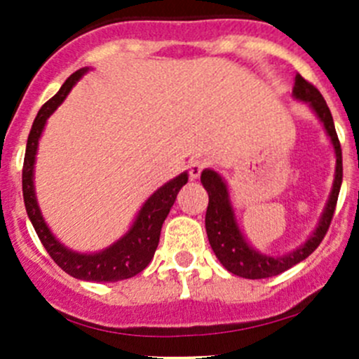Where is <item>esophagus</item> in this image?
<instances>
[{"label":"esophagus","mask_w":359,"mask_h":359,"mask_svg":"<svg viewBox=\"0 0 359 359\" xmlns=\"http://www.w3.org/2000/svg\"><path fill=\"white\" fill-rule=\"evenodd\" d=\"M206 166H208V163H206V159H203V158H198V159H194V161H191V165H189V179L191 180L200 179L201 172L206 168Z\"/></svg>","instance_id":"obj_1"}]
</instances>
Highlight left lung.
Wrapping results in <instances>:
<instances>
[{
  "mask_svg": "<svg viewBox=\"0 0 359 359\" xmlns=\"http://www.w3.org/2000/svg\"><path fill=\"white\" fill-rule=\"evenodd\" d=\"M292 95L299 102L309 104V107L323 125L335 153V175L330 196H328V201L325 205L316 229L313 231V234H309V238L302 245H299L295 250L285 253V255H269V253H262L253 248L248 243L243 231L240 229V224H238L236 213H234L233 208V201H231L229 187H227L224 177L217 173L215 170L210 168L203 170L201 173V184L206 193H208L205 227L210 247H212L217 259L220 260V264L229 273L236 274L240 278H247V280H262V278L281 274L283 271L295 266V264L302 262L318 248V245L323 241L325 234L330 227L337 198H339L340 184H342V149H340L339 137H337L335 132L334 118H332V112L328 109L323 95L300 74L295 76Z\"/></svg>",
  "mask_w": 359,
  "mask_h": 359,
  "instance_id": "8db88e82",
  "label": "left lung"
}]
</instances>
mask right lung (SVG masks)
<instances>
[{
  "mask_svg": "<svg viewBox=\"0 0 359 359\" xmlns=\"http://www.w3.org/2000/svg\"><path fill=\"white\" fill-rule=\"evenodd\" d=\"M90 71V67H81L79 71L72 72L66 79L59 92L45 104L36 116L32 128L27 137V146H25V158L22 168V193L27 217L34 227L36 234L41 240L43 247L50 253L57 266L72 278L85 281H121L135 276L140 271L146 269L153 260L154 252H156L159 243V234H161V226L165 222L170 208L177 200V194L186 186L187 172H182L175 179L163 184L159 189L154 191L144 205L140 206L135 220L130 226V229L123 234L119 240L106 247L100 252L81 253L67 248L66 245L60 243L45 222L41 208H39L38 200H36L34 189V163L36 153H38V144L41 139V133L45 130L46 119L55 112L57 107L66 100L72 86Z\"/></svg>",
  "mask_w": 359,
  "mask_h": 359,
  "instance_id": "obj_1",
  "label": "right lung"
}]
</instances>
